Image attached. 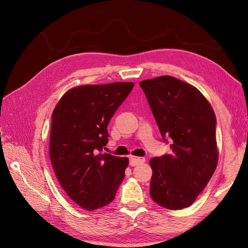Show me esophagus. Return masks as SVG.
Instances as JSON below:
<instances>
[{
	"mask_svg": "<svg viewBox=\"0 0 248 248\" xmlns=\"http://www.w3.org/2000/svg\"><path fill=\"white\" fill-rule=\"evenodd\" d=\"M146 159L145 158H140V157H135V155H132V157H129V165L135 167L139 164H142L145 163Z\"/></svg>",
	"mask_w": 248,
	"mask_h": 248,
	"instance_id": "obj_1",
	"label": "esophagus"
}]
</instances>
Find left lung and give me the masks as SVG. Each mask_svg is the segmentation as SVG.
<instances>
[{
	"label": "left lung",
	"instance_id": "left-lung-1",
	"mask_svg": "<svg viewBox=\"0 0 248 248\" xmlns=\"http://www.w3.org/2000/svg\"><path fill=\"white\" fill-rule=\"evenodd\" d=\"M171 155L153 158L152 199L170 210L191 206L218 163L216 116L211 104L191 84L164 75L140 82Z\"/></svg>",
	"mask_w": 248,
	"mask_h": 248
}]
</instances>
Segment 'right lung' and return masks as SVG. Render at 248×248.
I'll return each instance as SVG.
<instances>
[{
    "instance_id": "1",
    "label": "right lung",
    "mask_w": 248,
    "mask_h": 248,
    "mask_svg": "<svg viewBox=\"0 0 248 248\" xmlns=\"http://www.w3.org/2000/svg\"><path fill=\"white\" fill-rule=\"evenodd\" d=\"M134 82L86 84L69 89L52 113L49 155L60 186L88 211L108 205L124 178L127 158L103 154L108 124Z\"/></svg>"
}]
</instances>
